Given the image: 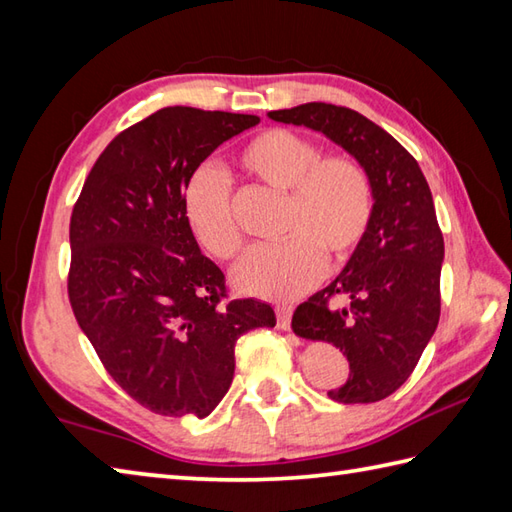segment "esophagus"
<instances>
[{
    "mask_svg": "<svg viewBox=\"0 0 512 512\" xmlns=\"http://www.w3.org/2000/svg\"><path fill=\"white\" fill-rule=\"evenodd\" d=\"M277 328L290 330V319H292V308L290 306H277Z\"/></svg>",
    "mask_w": 512,
    "mask_h": 512,
    "instance_id": "34e87169",
    "label": "esophagus"
}]
</instances>
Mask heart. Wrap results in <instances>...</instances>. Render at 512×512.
<instances>
[{
  "instance_id": "1",
  "label": "heart",
  "mask_w": 512,
  "mask_h": 512,
  "mask_svg": "<svg viewBox=\"0 0 512 512\" xmlns=\"http://www.w3.org/2000/svg\"><path fill=\"white\" fill-rule=\"evenodd\" d=\"M257 182L286 195L281 215L284 242L257 246L233 270L239 292L270 301H290L310 290L325 270V255L345 259L361 244L374 213L367 171L354 158L325 156L308 136L266 129L237 156ZM182 211L195 239L217 259L242 248L231 209V189L215 167H198L184 184Z\"/></svg>"
}]
</instances>
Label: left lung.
Wrapping results in <instances>:
<instances>
[{
    "mask_svg": "<svg viewBox=\"0 0 512 512\" xmlns=\"http://www.w3.org/2000/svg\"><path fill=\"white\" fill-rule=\"evenodd\" d=\"M343 147L374 191L372 222L328 288L292 314L303 339L328 341L350 361V376L328 391L336 402H376L411 376L440 319L444 239L416 158L363 114L330 103L268 112Z\"/></svg>",
    "mask_w": 512,
    "mask_h": 512,
    "instance_id": "1",
    "label": "left lung"
}]
</instances>
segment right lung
<instances>
[{
  "instance_id": "right-lung-1",
  "label": "right lung",
  "mask_w": 512,
  "mask_h": 512,
  "mask_svg": "<svg viewBox=\"0 0 512 512\" xmlns=\"http://www.w3.org/2000/svg\"><path fill=\"white\" fill-rule=\"evenodd\" d=\"M257 116L165 107L94 162L70 220L68 295L118 385L160 416L206 418L233 383L235 343L275 328L257 299L224 301V273L195 242L182 191Z\"/></svg>"
}]
</instances>
